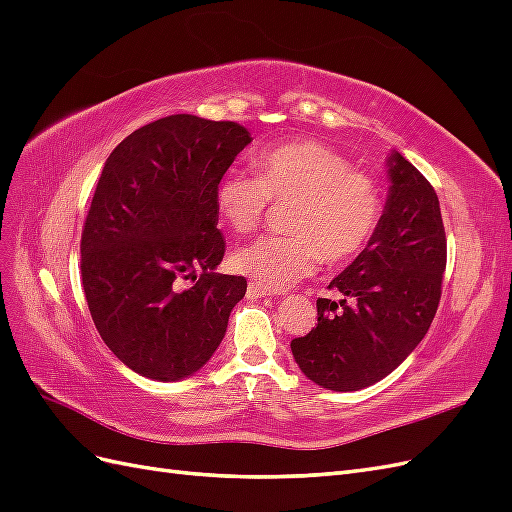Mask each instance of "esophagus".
Here are the masks:
<instances>
[{
    "mask_svg": "<svg viewBox=\"0 0 512 512\" xmlns=\"http://www.w3.org/2000/svg\"><path fill=\"white\" fill-rule=\"evenodd\" d=\"M275 294H277V290H267V288H262V286L254 284V282H250V286H247V297H250V299H262V297H275Z\"/></svg>",
    "mask_w": 512,
    "mask_h": 512,
    "instance_id": "obj_1",
    "label": "esophagus"
}]
</instances>
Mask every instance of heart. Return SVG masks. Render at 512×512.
Instances as JSON below:
<instances>
[{
	"instance_id": "heart-1",
	"label": "heart",
	"mask_w": 512,
	"mask_h": 512,
	"mask_svg": "<svg viewBox=\"0 0 512 512\" xmlns=\"http://www.w3.org/2000/svg\"><path fill=\"white\" fill-rule=\"evenodd\" d=\"M215 203L239 235L265 222L269 203H292L286 220L290 235L258 239L230 256L232 269L267 290L297 284L322 260L342 265L361 254L384 209L378 181L318 141L262 149L252 158V175L232 170L220 181Z\"/></svg>"
}]
</instances>
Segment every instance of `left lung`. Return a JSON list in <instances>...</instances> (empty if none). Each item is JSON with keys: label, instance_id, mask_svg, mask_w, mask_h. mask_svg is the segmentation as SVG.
Masks as SVG:
<instances>
[{"label": "left lung", "instance_id": "left-lung-1", "mask_svg": "<svg viewBox=\"0 0 512 512\" xmlns=\"http://www.w3.org/2000/svg\"><path fill=\"white\" fill-rule=\"evenodd\" d=\"M389 194L365 250L318 299V324L290 350L303 374L329 391H359L386 378L425 337L446 269V237L431 183L391 151Z\"/></svg>", "mask_w": 512, "mask_h": 512}]
</instances>
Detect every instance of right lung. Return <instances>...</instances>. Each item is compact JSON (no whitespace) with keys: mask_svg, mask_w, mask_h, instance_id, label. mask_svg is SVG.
Returning a JSON list of instances; mask_svg holds the SVG:
<instances>
[{"mask_svg":"<svg viewBox=\"0 0 512 512\" xmlns=\"http://www.w3.org/2000/svg\"><path fill=\"white\" fill-rule=\"evenodd\" d=\"M250 143L235 121L170 115L104 162L81 237L83 290L104 344L136 374L183 380L222 344L247 282L215 273L226 250L215 194Z\"/></svg>","mask_w":512,"mask_h":512,"instance_id":"1","label":"right lung"}]
</instances>
